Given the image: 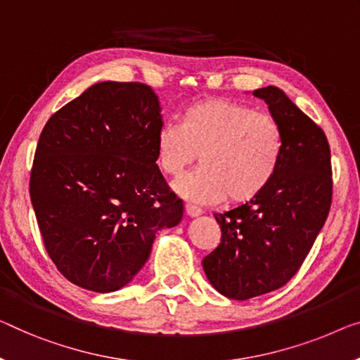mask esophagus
<instances>
[{
  "label": "esophagus",
  "instance_id": "34e87169",
  "mask_svg": "<svg viewBox=\"0 0 360 360\" xmlns=\"http://www.w3.org/2000/svg\"><path fill=\"white\" fill-rule=\"evenodd\" d=\"M186 213L194 218V217H198V214H202V208L194 205V203H186Z\"/></svg>",
  "mask_w": 360,
  "mask_h": 360
}]
</instances>
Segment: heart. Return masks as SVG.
<instances>
[{"label": "heart", "instance_id": "1", "mask_svg": "<svg viewBox=\"0 0 360 360\" xmlns=\"http://www.w3.org/2000/svg\"><path fill=\"white\" fill-rule=\"evenodd\" d=\"M155 148L158 168L171 178L181 176L200 155V168L174 184L179 195L197 203L226 197L245 203L275 178L283 134L268 112L239 101L208 98L182 110L179 122L162 126Z\"/></svg>", "mask_w": 360, "mask_h": 360}]
</instances>
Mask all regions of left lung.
Instances as JSON below:
<instances>
[{"instance_id":"8db88e82","label":"left lung","mask_w":360,"mask_h":360,"mask_svg":"<svg viewBox=\"0 0 360 360\" xmlns=\"http://www.w3.org/2000/svg\"><path fill=\"white\" fill-rule=\"evenodd\" d=\"M265 100L283 134L275 178L260 195L214 213L221 240L202 266L212 286L245 300L281 288L296 275L330 213L333 179L325 132L286 94L268 85Z\"/></svg>"}]
</instances>
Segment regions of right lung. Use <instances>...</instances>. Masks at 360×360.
<instances>
[{
	"label": "right lung",
	"instance_id": "right-lung-1",
	"mask_svg": "<svg viewBox=\"0 0 360 360\" xmlns=\"http://www.w3.org/2000/svg\"><path fill=\"white\" fill-rule=\"evenodd\" d=\"M160 101L141 82L95 84L43 127L30 200L61 275L117 291L150 257L155 233L181 221L182 200L157 165Z\"/></svg>",
	"mask_w": 360,
	"mask_h": 360
}]
</instances>
